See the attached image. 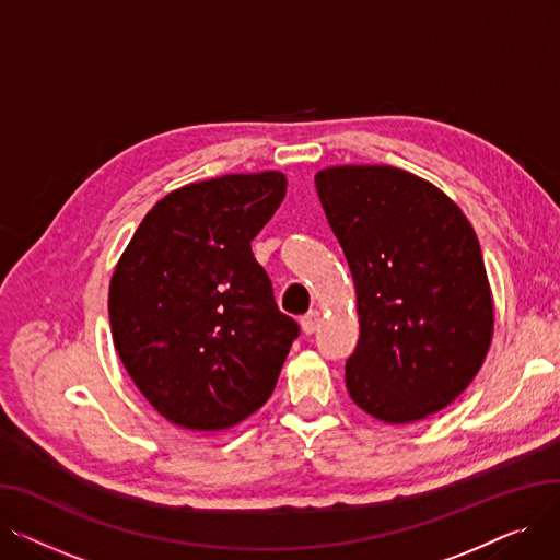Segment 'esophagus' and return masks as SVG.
I'll use <instances>...</instances> for the list:
<instances>
[{
	"label": "esophagus",
	"instance_id": "1",
	"mask_svg": "<svg viewBox=\"0 0 560 560\" xmlns=\"http://www.w3.org/2000/svg\"><path fill=\"white\" fill-rule=\"evenodd\" d=\"M319 325V313L317 311H308L304 317H302V331L304 334H313Z\"/></svg>",
	"mask_w": 560,
	"mask_h": 560
}]
</instances>
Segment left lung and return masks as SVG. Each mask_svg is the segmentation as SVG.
Here are the masks:
<instances>
[{"instance_id":"8db88e82","label":"left lung","mask_w":560,"mask_h":560,"mask_svg":"<svg viewBox=\"0 0 560 560\" xmlns=\"http://www.w3.org/2000/svg\"><path fill=\"white\" fill-rule=\"evenodd\" d=\"M315 188L357 288L347 393L378 422H422L472 384L492 342L477 233L452 197L401 167L331 165Z\"/></svg>"}]
</instances>
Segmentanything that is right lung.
Listing matches in <instances>:
<instances>
[{
	"instance_id": "add662e5",
	"label": "right lung",
	"mask_w": 560,
	"mask_h": 560,
	"mask_svg": "<svg viewBox=\"0 0 560 560\" xmlns=\"http://www.w3.org/2000/svg\"><path fill=\"white\" fill-rule=\"evenodd\" d=\"M285 188L279 170L176 188L115 265L113 345L142 397L176 427H235L277 386L300 327L277 308L252 241Z\"/></svg>"
}]
</instances>
